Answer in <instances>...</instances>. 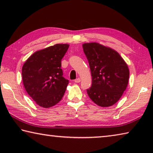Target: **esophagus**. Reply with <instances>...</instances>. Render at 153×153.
Masks as SVG:
<instances>
[{"label":"esophagus","mask_w":153,"mask_h":153,"mask_svg":"<svg viewBox=\"0 0 153 153\" xmlns=\"http://www.w3.org/2000/svg\"><path fill=\"white\" fill-rule=\"evenodd\" d=\"M80 82H81V79L80 78H77L75 79V82L76 83H79Z\"/></svg>","instance_id":"obj_1"}]
</instances>
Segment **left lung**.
Returning a JSON list of instances; mask_svg holds the SVG:
<instances>
[{"label":"left lung","mask_w":153,"mask_h":153,"mask_svg":"<svg viewBox=\"0 0 153 153\" xmlns=\"http://www.w3.org/2000/svg\"><path fill=\"white\" fill-rule=\"evenodd\" d=\"M88 61L92 86L87 93L98 106L108 107L117 102L128 84V67L117 51L97 42L83 44Z\"/></svg>","instance_id":"left-lung-1"}]
</instances>
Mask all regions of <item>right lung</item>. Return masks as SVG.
Returning <instances> with one entry per match:
<instances>
[{"label":"right lung","mask_w":153,"mask_h":153,"mask_svg":"<svg viewBox=\"0 0 153 153\" xmlns=\"http://www.w3.org/2000/svg\"><path fill=\"white\" fill-rule=\"evenodd\" d=\"M68 48L67 44H57L38 51L23 65L25 89L40 107H53L63 97L69 80L63 77L61 60Z\"/></svg>","instance_id":"right-lung-1"}]
</instances>
